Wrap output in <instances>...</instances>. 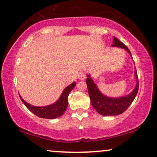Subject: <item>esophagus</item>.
Instances as JSON below:
<instances>
[{
	"label": "esophagus",
	"mask_w": 157,
	"mask_h": 157,
	"mask_svg": "<svg viewBox=\"0 0 157 157\" xmlns=\"http://www.w3.org/2000/svg\"><path fill=\"white\" fill-rule=\"evenodd\" d=\"M78 78L79 79H82H82H85L86 78V74L84 72H81L80 73H79L78 75Z\"/></svg>",
	"instance_id": "34e87169"
}]
</instances>
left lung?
Returning a JSON list of instances; mask_svg holds the SVG:
<instances>
[{
	"mask_svg": "<svg viewBox=\"0 0 157 157\" xmlns=\"http://www.w3.org/2000/svg\"><path fill=\"white\" fill-rule=\"evenodd\" d=\"M113 42V46H117V47L125 49L131 55L130 51L127 46L123 42L118 40L116 37L114 36ZM135 75L137 78V85L135 90L130 95L121 98H109L105 97L99 92L92 79L90 78V75H87L88 78L86 79V83L87 85L89 95H90L92 106L95 109L96 111L99 114L105 116H116L123 113L132 104L138 92L139 80L136 68L135 71Z\"/></svg>",
	"mask_w": 157,
	"mask_h": 157,
	"instance_id": "1",
	"label": "left lung"
}]
</instances>
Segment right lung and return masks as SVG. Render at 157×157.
<instances>
[{"instance_id":"obj_1","label":"right lung","mask_w":157,"mask_h":157,"mask_svg":"<svg viewBox=\"0 0 157 157\" xmlns=\"http://www.w3.org/2000/svg\"><path fill=\"white\" fill-rule=\"evenodd\" d=\"M76 83L73 82L71 85L67 86L63 92L60 99L56 101L55 104H51L50 106H43V107H37L32 106L27 102H25L24 100L20 97V99L23 102V104L25 105V106L32 112L35 115L37 116L39 118H47V119H53L58 118L61 116L65 113V110L67 107V97L70 92H71L72 89L75 87Z\"/></svg>"}]
</instances>
